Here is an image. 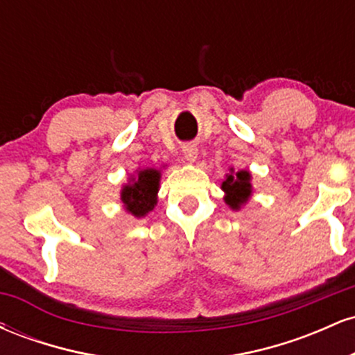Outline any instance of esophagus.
I'll return each mask as SVG.
<instances>
[{"mask_svg": "<svg viewBox=\"0 0 355 355\" xmlns=\"http://www.w3.org/2000/svg\"><path fill=\"white\" fill-rule=\"evenodd\" d=\"M182 152H183V157H185V160L189 162V164H193V162H197L198 150H197V146H195V145H191V144L185 145V146H183Z\"/></svg>", "mask_w": 355, "mask_h": 355, "instance_id": "obj_1", "label": "esophagus"}]
</instances>
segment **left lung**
I'll return each instance as SVG.
<instances>
[{"label": "left lung", "mask_w": 355, "mask_h": 355, "mask_svg": "<svg viewBox=\"0 0 355 355\" xmlns=\"http://www.w3.org/2000/svg\"><path fill=\"white\" fill-rule=\"evenodd\" d=\"M220 189L225 193L223 195V202L232 210L239 211L252 198V191H254V189H252V173L248 170L235 172V168H230Z\"/></svg>", "instance_id": "1"}]
</instances>
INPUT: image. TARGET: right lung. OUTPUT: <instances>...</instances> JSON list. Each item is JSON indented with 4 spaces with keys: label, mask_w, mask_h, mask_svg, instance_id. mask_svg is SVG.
Wrapping results in <instances>:
<instances>
[{
    "label": "right lung",
    "mask_w": 355,
    "mask_h": 355,
    "mask_svg": "<svg viewBox=\"0 0 355 355\" xmlns=\"http://www.w3.org/2000/svg\"><path fill=\"white\" fill-rule=\"evenodd\" d=\"M165 168V165H164ZM162 168H140L121 187L120 200L123 210L135 218H144L157 207Z\"/></svg>",
    "instance_id": "add662e5"
}]
</instances>
